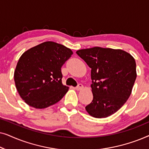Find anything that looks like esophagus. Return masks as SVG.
<instances>
[{"mask_svg": "<svg viewBox=\"0 0 149 149\" xmlns=\"http://www.w3.org/2000/svg\"><path fill=\"white\" fill-rule=\"evenodd\" d=\"M83 88V85L82 84H79L78 85H77V87H76V89L77 91H80V90H81V89H82Z\"/></svg>", "mask_w": 149, "mask_h": 149, "instance_id": "obj_1", "label": "esophagus"}]
</instances>
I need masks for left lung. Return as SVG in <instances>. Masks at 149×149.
<instances>
[{"label":"left lung","mask_w":149,"mask_h":149,"mask_svg":"<svg viewBox=\"0 0 149 149\" xmlns=\"http://www.w3.org/2000/svg\"><path fill=\"white\" fill-rule=\"evenodd\" d=\"M91 70L93 100L85 107L95 118H106L123 107L136 79V64L129 53L100 47L78 50Z\"/></svg>","instance_id":"8db88e82"}]
</instances>
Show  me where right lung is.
<instances>
[{
    "label": "right lung",
    "mask_w": 149,
    "mask_h": 149,
    "mask_svg": "<svg viewBox=\"0 0 149 149\" xmlns=\"http://www.w3.org/2000/svg\"><path fill=\"white\" fill-rule=\"evenodd\" d=\"M72 54L62 45L47 41L22 55L14 72V81L20 97L27 104L45 109L64 96L68 87L62 84L61 68Z\"/></svg>",
    "instance_id": "right-lung-1"
}]
</instances>
